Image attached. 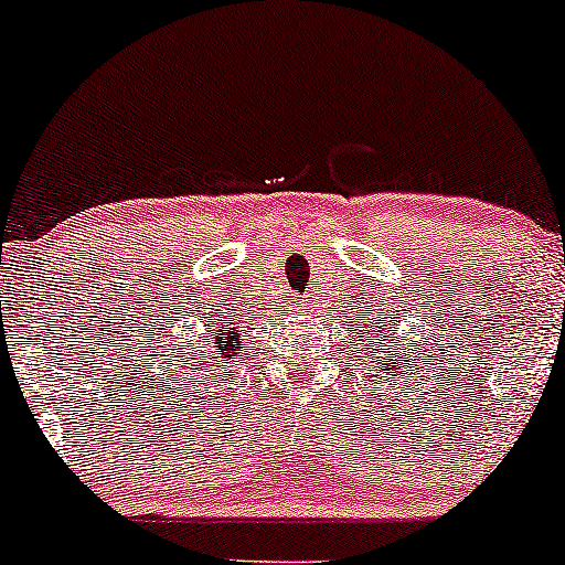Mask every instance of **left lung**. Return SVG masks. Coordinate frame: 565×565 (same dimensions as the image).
<instances>
[{"mask_svg": "<svg viewBox=\"0 0 565 565\" xmlns=\"http://www.w3.org/2000/svg\"><path fill=\"white\" fill-rule=\"evenodd\" d=\"M393 334H395V329H393ZM398 340H401V337H398ZM372 348H374V342H372ZM372 348H366V350H372ZM377 353H385V361H382V372H385V374H387V369H391V364H393V369H395V364L401 366V361H398L401 359V348L380 345ZM372 359H374V353H372ZM414 364H417V355H414ZM408 369H412V366H408ZM393 377H395V374H393Z\"/></svg>", "mask_w": 565, "mask_h": 565, "instance_id": "obj_1", "label": "left lung"}]
</instances>
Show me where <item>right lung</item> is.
Masks as SVG:
<instances>
[{"mask_svg":"<svg viewBox=\"0 0 565 565\" xmlns=\"http://www.w3.org/2000/svg\"><path fill=\"white\" fill-rule=\"evenodd\" d=\"M242 348V340H238V329L231 327V323H220L217 329H212L210 340H206V350L193 359V364L201 366H215V361H228L236 350Z\"/></svg>","mask_w":565,"mask_h":565,"instance_id":"1","label":"right lung"}]
</instances>
